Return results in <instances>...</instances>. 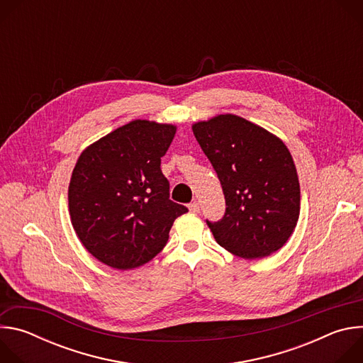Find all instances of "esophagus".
<instances>
[{
	"instance_id": "1",
	"label": "esophagus",
	"mask_w": 363,
	"mask_h": 363,
	"mask_svg": "<svg viewBox=\"0 0 363 363\" xmlns=\"http://www.w3.org/2000/svg\"><path fill=\"white\" fill-rule=\"evenodd\" d=\"M188 208H189V211H191V213L198 214V213H199V203H198L196 201H194V202H191V203L188 205Z\"/></svg>"
}]
</instances>
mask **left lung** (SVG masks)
Here are the masks:
<instances>
[{
  "instance_id": "left-lung-1",
  "label": "left lung",
  "mask_w": 363,
  "mask_h": 363,
  "mask_svg": "<svg viewBox=\"0 0 363 363\" xmlns=\"http://www.w3.org/2000/svg\"><path fill=\"white\" fill-rule=\"evenodd\" d=\"M225 195V214L206 224L234 255L267 257L281 248L300 214V185L287 146L273 133L235 115L192 126Z\"/></svg>"
}]
</instances>
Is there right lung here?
Wrapping results in <instances>:
<instances>
[{"label": "right lung", "instance_id": "obj_1", "mask_svg": "<svg viewBox=\"0 0 363 363\" xmlns=\"http://www.w3.org/2000/svg\"><path fill=\"white\" fill-rule=\"evenodd\" d=\"M177 128L132 121L86 147L69 185L73 228L99 262L118 270L145 263L167 245L188 208L169 199L161 171Z\"/></svg>", "mask_w": 363, "mask_h": 363}]
</instances>
